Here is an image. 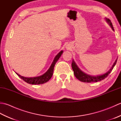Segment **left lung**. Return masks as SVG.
Here are the masks:
<instances>
[{"label":"left lung","instance_id":"left-lung-1","mask_svg":"<svg viewBox=\"0 0 121 121\" xmlns=\"http://www.w3.org/2000/svg\"><path fill=\"white\" fill-rule=\"evenodd\" d=\"M105 20H106L107 23L109 25V26L111 27L112 30H114L113 27V25L111 21L107 17H105ZM117 60V58L116 59L115 62L113 64L111 68L110 69V70L108 71L107 72L105 73L104 74L99 75H91L84 72L83 71H82L81 69L78 68V66L76 65V63H75L74 60H72V69L74 71V75H75L76 78H78L79 81H80L82 82H85V83H93V82L100 81L102 80V79H104L105 78H106L110 73V72L112 71L115 65H116Z\"/></svg>","mask_w":121,"mask_h":121}]
</instances>
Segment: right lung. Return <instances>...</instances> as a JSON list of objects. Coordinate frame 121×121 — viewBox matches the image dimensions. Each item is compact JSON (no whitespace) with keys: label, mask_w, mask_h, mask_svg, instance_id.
<instances>
[{"label":"right lung","mask_w":121,"mask_h":121,"mask_svg":"<svg viewBox=\"0 0 121 121\" xmlns=\"http://www.w3.org/2000/svg\"><path fill=\"white\" fill-rule=\"evenodd\" d=\"M63 52V51L61 50L56 56L49 68L48 69V70L46 71L44 74H43L42 75L36 77H33V78H26V77H24L20 75V74L16 72H15V73H16L20 78L22 79L23 80L30 84L39 85L45 83L49 80L51 78V77H52L53 72L54 68H55V65L56 62H57L58 60H59V59L60 58L61 56L62 55Z\"/></svg>","instance_id":"right-lung-1"}]
</instances>
